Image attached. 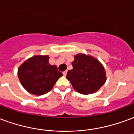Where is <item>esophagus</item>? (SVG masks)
<instances>
[{"instance_id": "1", "label": "esophagus", "mask_w": 134, "mask_h": 134, "mask_svg": "<svg viewBox=\"0 0 134 134\" xmlns=\"http://www.w3.org/2000/svg\"><path fill=\"white\" fill-rule=\"evenodd\" d=\"M67 70H66V71H64V72H63V75H64V76H66V75H67Z\"/></svg>"}]
</instances>
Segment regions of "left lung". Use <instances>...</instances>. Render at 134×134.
Here are the masks:
<instances>
[{"instance_id":"8db88e82","label":"left lung","mask_w":134,"mask_h":134,"mask_svg":"<svg viewBox=\"0 0 134 134\" xmlns=\"http://www.w3.org/2000/svg\"><path fill=\"white\" fill-rule=\"evenodd\" d=\"M74 58L73 68L67 74V79L74 89L84 95L98 91L107 80L102 64L95 57L85 54H77Z\"/></svg>"}]
</instances>
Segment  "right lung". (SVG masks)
<instances>
[{
    "mask_svg": "<svg viewBox=\"0 0 134 134\" xmlns=\"http://www.w3.org/2000/svg\"><path fill=\"white\" fill-rule=\"evenodd\" d=\"M48 55H35L25 60L18 68L21 86L29 93L41 96L51 91L63 75L56 65L48 62Z\"/></svg>",
    "mask_w": 134,
    "mask_h": 134,
    "instance_id": "obj_1",
    "label": "right lung"
}]
</instances>
